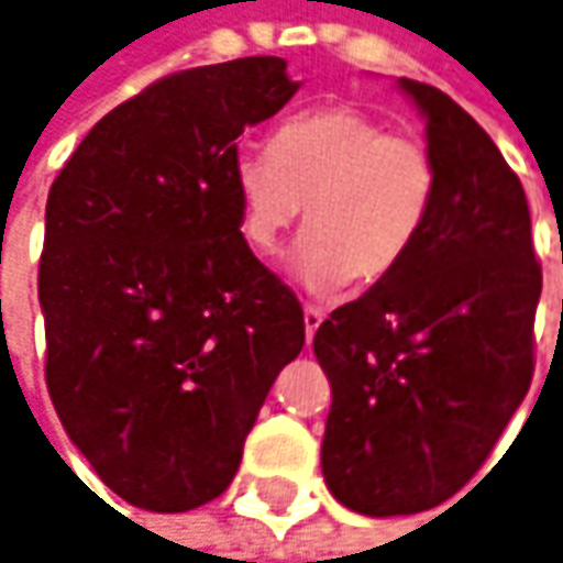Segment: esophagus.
I'll return each instance as SVG.
<instances>
[{"label": "esophagus", "mask_w": 563, "mask_h": 563, "mask_svg": "<svg viewBox=\"0 0 563 563\" xmlns=\"http://www.w3.org/2000/svg\"><path fill=\"white\" fill-rule=\"evenodd\" d=\"M325 322V309L316 307V303H307L303 309V325H307V338L312 341V334H316V328Z\"/></svg>", "instance_id": "esophagus-1"}]
</instances>
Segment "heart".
Segmentation results:
<instances>
[{
  "label": "heart",
  "instance_id": "1",
  "mask_svg": "<svg viewBox=\"0 0 563 563\" xmlns=\"http://www.w3.org/2000/svg\"><path fill=\"white\" fill-rule=\"evenodd\" d=\"M269 148H238L232 161L238 225L256 254H275L303 207L309 235L294 273L307 288H341L353 275L375 285L412 254L437 191L421 139L331 104L285 120Z\"/></svg>",
  "mask_w": 563,
  "mask_h": 563
}]
</instances>
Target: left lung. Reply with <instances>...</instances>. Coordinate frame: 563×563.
I'll return each instance as SVG.
<instances>
[{"mask_svg": "<svg viewBox=\"0 0 563 563\" xmlns=\"http://www.w3.org/2000/svg\"><path fill=\"white\" fill-rule=\"evenodd\" d=\"M399 86L428 117L431 217L399 269L312 341L331 384L322 474L372 518L428 511L481 471L530 390L542 294L518 173L446 92Z\"/></svg>", "mask_w": 563, "mask_h": 563, "instance_id": "obj_1", "label": "left lung"}]
</instances>
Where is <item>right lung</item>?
Here are the masks:
<instances>
[{"instance_id":"obj_1","label":"right lung","mask_w":563,"mask_h":563,"mask_svg":"<svg viewBox=\"0 0 563 563\" xmlns=\"http://www.w3.org/2000/svg\"><path fill=\"white\" fill-rule=\"evenodd\" d=\"M273 55L179 70L104 114L45 203V384L117 496L191 511L307 341L303 307L241 235L238 135L297 82Z\"/></svg>"}]
</instances>
